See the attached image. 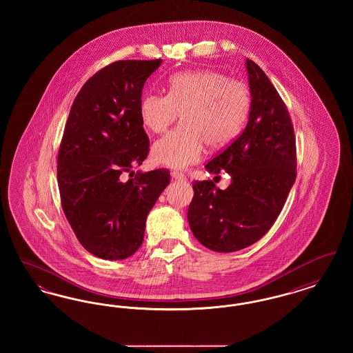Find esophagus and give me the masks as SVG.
I'll return each instance as SVG.
<instances>
[{
	"label": "esophagus",
	"mask_w": 353,
	"mask_h": 353,
	"mask_svg": "<svg viewBox=\"0 0 353 353\" xmlns=\"http://www.w3.org/2000/svg\"><path fill=\"white\" fill-rule=\"evenodd\" d=\"M170 176H172V179H174V180H184V179H186L184 173H181V172H179V170H172V172H170Z\"/></svg>",
	"instance_id": "34e87169"
}]
</instances>
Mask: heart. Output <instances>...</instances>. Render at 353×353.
Instances as JSON below:
<instances>
[{
	"label": "heart",
	"mask_w": 353,
	"mask_h": 353,
	"mask_svg": "<svg viewBox=\"0 0 353 353\" xmlns=\"http://www.w3.org/2000/svg\"><path fill=\"white\" fill-rule=\"evenodd\" d=\"M168 94H145L140 101L143 124L163 134L183 123L152 147L161 165L184 169L201 160L205 144L219 150L241 131L250 107L248 85L214 70H193L169 78Z\"/></svg>",
	"instance_id": "1"
}]
</instances>
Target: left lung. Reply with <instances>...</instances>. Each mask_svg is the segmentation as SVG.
<instances>
[{"label":"left lung","mask_w":353,"mask_h":353,"mask_svg":"<svg viewBox=\"0 0 353 353\" xmlns=\"http://www.w3.org/2000/svg\"><path fill=\"white\" fill-rule=\"evenodd\" d=\"M252 92L245 131L205 168L225 170L232 184L225 190L212 180L193 181L188 221L205 248L238 252L266 234L285 206L296 179V144L285 101L265 71L246 59Z\"/></svg>","instance_id":"left-lung-1"}]
</instances>
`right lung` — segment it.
<instances>
[{
    "mask_svg": "<svg viewBox=\"0 0 353 353\" xmlns=\"http://www.w3.org/2000/svg\"><path fill=\"white\" fill-rule=\"evenodd\" d=\"M161 59L117 61L95 72L71 105L58 151L61 203L81 245L119 261L137 252L145 221L170 180L168 169L132 173L150 152L141 91Z\"/></svg>",
    "mask_w": 353,
    "mask_h": 353,
    "instance_id": "obj_1",
    "label": "right lung"
}]
</instances>
